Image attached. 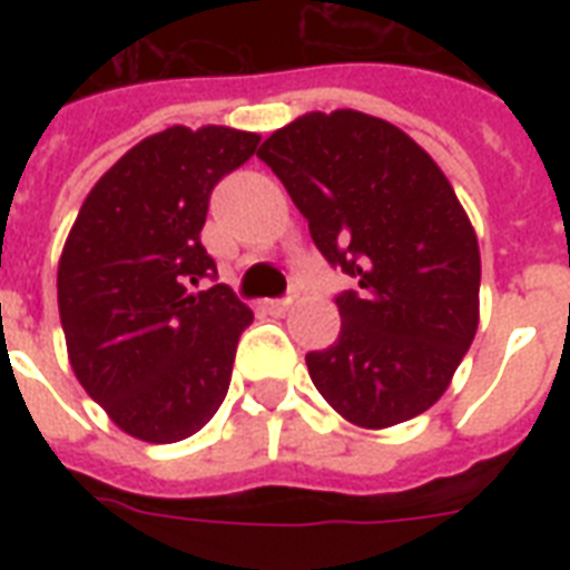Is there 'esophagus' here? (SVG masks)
Wrapping results in <instances>:
<instances>
[{"instance_id": "obj_1", "label": "esophagus", "mask_w": 570, "mask_h": 570, "mask_svg": "<svg viewBox=\"0 0 570 570\" xmlns=\"http://www.w3.org/2000/svg\"><path fill=\"white\" fill-rule=\"evenodd\" d=\"M293 307V295H286V298H272V302H266V311L272 313H286Z\"/></svg>"}]
</instances>
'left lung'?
I'll use <instances>...</instances> for the list:
<instances>
[{
  "label": "left lung",
  "mask_w": 570,
  "mask_h": 570,
  "mask_svg": "<svg viewBox=\"0 0 570 570\" xmlns=\"http://www.w3.org/2000/svg\"><path fill=\"white\" fill-rule=\"evenodd\" d=\"M257 156L357 284L337 295V343L307 355L316 390L364 429L429 411L479 325V242L450 180L414 138L355 109L302 115Z\"/></svg>",
  "instance_id": "8db88e82"
}]
</instances>
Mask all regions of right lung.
Segmentation results:
<instances>
[{
  "mask_svg": "<svg viewBox=\"0 0 570 570\" xmlns=\"http://www.w3.org/2000/svg\"><path fill=\"white\" fill-rule=\"evenodd\" d=\"M257 132L168 127L85 197L58 259V313L76 379L147 443L200 432L227 396L254 313L200 245L209 195L257 154Z\"/></svg>",
  "mask_w": 570,
  "mask_h": 570,
  "instance_id": "obj_1",
  "label": "right lung"
}]
</instances>
